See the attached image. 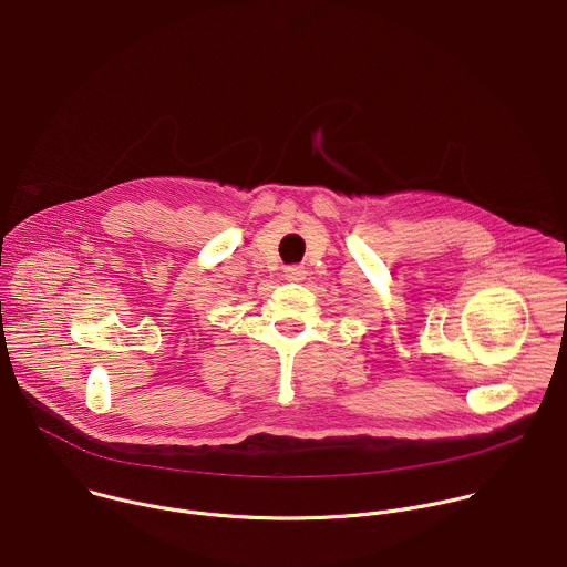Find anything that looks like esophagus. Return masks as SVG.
I'll return each instance as SVG.
<instances>
[{"mask_svg":"<svg viewBox=\"0 0 567 567\" xmlns=\"http://www.w3.org/2000/svg\"><path fill=\"white\" fill-rule=\"evenodd\" d=\"M305 267L302 265H291V267H287L285 269V278L287 280H291V282H300V280H305Z\"/></svg>","mask_w":567,"mask_h":567,"instance_id":"1","label":"esophagus"}]
</instances>
